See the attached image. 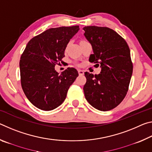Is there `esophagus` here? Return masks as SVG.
Masks as SVG:
<instances>
[{
  "instance_id": "obj_1",
  "label": "esophagus",
  "mask_w": 152,
  "mask_h": 152,
  "mask_svg": "<svg viewBox=\"0 0 152 152\" xmlns=\"http://www.w3.org/2000/svg\"><path fill=\"white\" fill-rule=\"evenodd\" d=\"M78 74H80V75H83L84 73V71L82 70H78Z\"/></svg>"
}]
</instances>
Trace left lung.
Listing matches in <instances>:
<instances>
[{"instance_id": "left-lung-1", "label": "left lung", "mask_w": 152, "mask_h": 152, "mask_svg": "<svg viewBox=\"0 0 152 152\" xmlns=\"http://www.w3.org/2000/svg\"><path fill=\"white\" fill-rule=\"evenodd\" d=\"M83 29L93 50L89 61L101 67L98 75L84 73V95L95 109L107 111L117 107L128 91L133 73L129 48L121 36L110 28L87 26Z\"/></svg>"}]
</instances>
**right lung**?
I'll return each mask as SVG.
<instances>
[{"label": "right lung", "instance_id": "1", "mask_svg": "<svg viewBox=\"0 0 152 152\" xmlns=\"http://www.w3.org/2000/svg\"><path fill=\"white\" fill-rule=\"evenodd\" d=\"M79 29L76 25L46 30L28 42L20 56L23 91L38 109L51 110L60 106L78 77V71L74 68H68L59 75L55 66L63 61L67 45Z\"/></svg>", "mask_w": 152, "mask_h": 152}]
</instances>
